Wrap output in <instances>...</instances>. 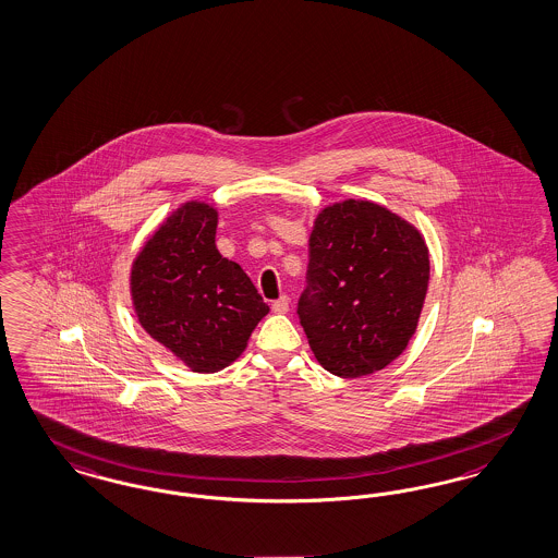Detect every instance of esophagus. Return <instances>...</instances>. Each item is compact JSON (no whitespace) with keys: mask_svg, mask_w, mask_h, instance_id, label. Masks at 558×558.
I'll list each match as a JSON object with an SVG mask.
<instances>
[{"mask_svg":"<svg viewBox=\"0 0 558 558\" xmlns=\"http://www.w3.org/2000/svg\"><path fill=\"white\" fill-rule=\"evenodd\" d=\"M271 311L278 315H284L289 311V296H280L278 301L271 303Z\"/></svg>","mask_w":558,"mask_h":558,"instance_id":"34e87169","label":"esophagus"}]
</instances>
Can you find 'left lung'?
<instances>
[{"label":"left lung","mask_w":558,"mask_h":558,"mask_svg":"<svg viewBox=\"0 0 558 558\" xmlns=\"http://www.w3.org/2000/svg\"><path fill=\"white\" fill-rule=\"evenodd\" d=\"M428 278L423 232L400 214L352 197L322 208L299 301L317 363L347 379L393 363L418 327Z\"/></svg>","instance_id":"left-lung-1"}]
</instances>
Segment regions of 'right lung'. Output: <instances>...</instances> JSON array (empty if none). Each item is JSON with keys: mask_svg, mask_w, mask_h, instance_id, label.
<instances>
[{"mask_svg": "<svg viewBox=\"0 0 558 558\" xmlns=\"http://www.w3.org/2000/svg\"><path fill=\"white\" fill-rule=\"evenodd\" d=\"M218 208L190 199L137 251L130 296L144 331L192 373H218L250 344L269 307L239 264L216 250Z\"/></svg>", "mask_w": 558, "mask_h": 558, "instance_id": "add662e5", "label": "right lung"}]
</instances>
